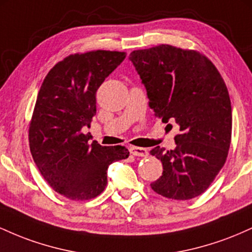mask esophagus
Masks as SVG:
<instances>
[{
	"label": "esophagus",
	"instance_id": "1",
	"mask_svg": "<svg viewBox=\"0 0 252 252\" xmlns=\"http://www.w3.org/2000/svg\"><path fill=\"white\" fill-rule=\"evenodd\" d=\"M130 153L135 156H147L148 155V150L142 147H130Z\"/></svg>",
	"mask_w": 252,
	"mask_h": 252
}]
</instances>
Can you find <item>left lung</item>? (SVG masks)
I'll list each match as a JSON object with an SVG mask.
<instances>
[{
  "instance_id": "1",
  "label": "left lung",
  "mask_w": 252,
  "mask_h": 252,
  "mask_svg": "<svg viewBox=\"0 0 252 252\" xmlns=\"http://www.w3.org/2000/svg\"><path fill=\"white\" fill-rule=\"evenodd\" d=\"M129 59L155 116L180 126L175 149L150 150L163 168L150 186L176 200L200 195L224 166L230 148L232 111L224 79L209 58L170 45L134 51Z\"/></svg>"
}]
</instances>
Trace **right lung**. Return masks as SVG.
Instances as JSON below:
<instances>
[{
    "instance_id": "1",
    "label": "right lung",
    "mask_w": 252,
    "mask_h": 252,
    "mask_svg": "<svg viewBox=\"0 0 252 252\" xmlns=\"http://www.w3.org/2000/svg\"><path fill=\"white\" fill-rule=\"evenodd\" d=\"M126 54L116 51L76 53L54 65L43 79L30 124V148L40 173L56 192L90 200L105 189L106 170L129 156L122 146L89 144L96 115V92Z\"/></svg>"
}]
</instances>
